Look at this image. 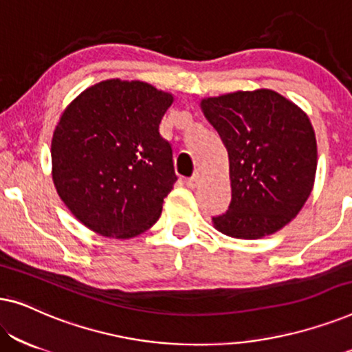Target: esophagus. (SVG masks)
<instances>
[{
    "label": "esophagus",
    "mask_w": 352,
    "mask_h": 352,
    "mask_svg": "<svg viewBox=\"0 0 352 352\" xmlns=\"http://www.w3.org/2000/svg\"><path fill=\"white\" fill-rule=\"evenodd\" d=\"M200 182H201V175L200 173H195L194 176L187 179L186 184H187V187H190V189H195L197 186H200Z\"/></svg>",
    "instance_id": "esophagus-1"
}]
</instances>
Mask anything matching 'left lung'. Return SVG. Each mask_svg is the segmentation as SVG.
I'll return each instance as SVG.
<instances>
[{
  "instance_id": "left-lung-1",
  "label": "left lung",
  "mask_w": 352,
  "mask_h": 352,
  "mask_svg": "<svg viewBox=\"0 0 352 352\" xmlns=\"http://www.w3.org/2000/svg\"><path fill=\"white\" fill-rule=\"evenodd\" d=\"M200 109L229 155L232 199L211 219L214 229L256 240L285 228L316 181V133L305 110L266 88L204 98Z\"/></svg>"
}]
</instances>
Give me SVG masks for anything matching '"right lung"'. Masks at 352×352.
<instances>
[{"instance_id":"right-lung-1","label":"right lung","mask_w":352,"mask_h":352,"mask_svg":"<svg viewBox=\"0 0 352 352\" xmlns=\"http://www.w3.org/2000/svg\"><path fill=\"white\" fill-rule=\"evenodd\" d=\"M173 100L146 81L110 78L62 112L51 141L52 181L89 230L126 240L160 218L176 182L171 146L158 131Z\"/></svg>"}]
</instances>
